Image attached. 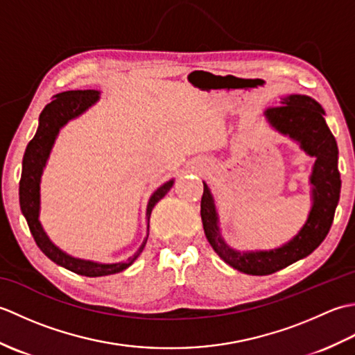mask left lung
Returning a JSON list of instances; mask_svg holds the SVG:
<instances>
[{
    "instance_id": "1",
    "label": "left lung",
    "mask_w": 355,
    "mask_h": 355,
    "mask_svg": "<svg viewBox=\"0 0 355 355\" xmlns=\"http://www.w3.org/2000/svg\"><path fill=\"white\" fill-rule=\"evenodd\" d=\"M263 116L276 131L288 135L308 155L315 157L310 177L313 207L304 227L291 241L273 250L241 253L230 248L221 236L214 197L206 183H202L205 191L201 197V220L209 244L230 267L253 276L271 275L288 267L322 244L333 224L342 186L337 143L323 119L325 111L319 102L310 96L290 94L281 97L276 107L267 108Z\"/></svg>"
}]
</instances>
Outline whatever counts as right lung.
Returning <instances> with one entry per match:
<instances>
[{
	"instance_id": "add662e5",
	"label": "right lung",
	"mask_w": 355,
	"mask_h": 355,
	"mask_svg": "<svg viewBox=\"0 0 355 355\" xmlns=\"http://www.w3.org/2000/svg\"><path fill=\"white\" fill-rule=\"evenodd\" d=\"M101 92L97 89H73V92H64L55 96L49 105L40 114V126H37L35 137L28 141L27 149L22 158V172L19 180V206L21 212L27 220L28 229L32 232L36 245L41 248V252L47 256L49 259L56 262L67 270L73 271L76 275L97 277V276H108L116 275L128 268L131 263L139 258L148 236L143 241V244L139 247L131 258H128L123 262L116 263H99L93 261H85L67 254L61 248L51 243L47 233L44 232L40 223V183L41 175L45 168V163L49 160L50 150L53 148L59 130L71 119H76L82 112H85L92 105H94L99 99ZM173 184V180L166 182L163 186L153 193L149 198L148 209H146V220H148V230H149V216L153 212L154 206L160 201Z\"/></svg>"
}]
</instances>
